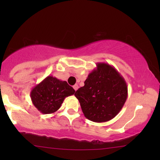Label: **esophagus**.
Masks as SVG:
<instances>
[{
	"instance_id": "34e87169",
	"label": "esophagus",
	"mask_w": 160,
	"mask_h": 160,
	"mask_svg": "<svg viewBox=\"0 0 160 160\" xmlns=\"http://www.w3.org/2000/svg\"><path fill=\"white\" fill-rule=\"evenodd\" d=\"M73 89H75V90L76 91V90H77V89H78V86L77 84H75V85H74V86H73Z\"/></svg>"
}]
</instances>
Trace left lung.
Returning <instances> with one entry per match:
<instances>
[{
    "instance_id": "1",
    "label": "left lung",
    "mask_w": 160,
    "mask_h": 160,
    "mask_svg": "<svg viewBox=\"0 0 160 160\" xmlns=\"http://www.w3.org/2000/svg\"><path fill=\"white\" fill-rule=\"evenodd\" d=\"M89 73L84 86L74 94L84 117L95 122H106L114 118L128 98L124 78L112 65L98 62Z\"/></svg>"
}]
</instances>
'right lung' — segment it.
<instances>
[{"label":"right lung","instance_id":"obj_1","mask_svg":"<svg viewBox=\"0 0 160 160\" xmlns=\"http://www.w3.org/2000/svg\"><path fill=\"white\" fill-rule=\"evenodd\" d=\"M74 93V89L67 82L49 76L32 89L30 98L41 113L49 114L56 112L65 98Z\"/></svg>","mask_w":160,"mask_h":160}]
</instances>
